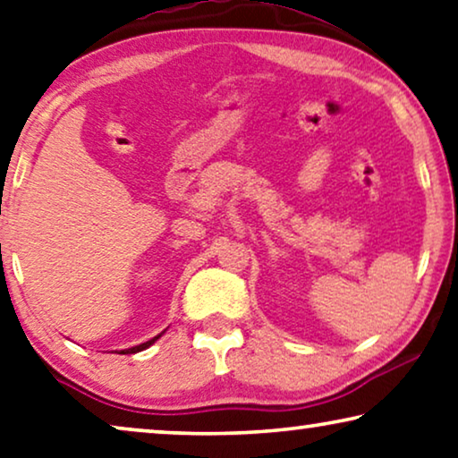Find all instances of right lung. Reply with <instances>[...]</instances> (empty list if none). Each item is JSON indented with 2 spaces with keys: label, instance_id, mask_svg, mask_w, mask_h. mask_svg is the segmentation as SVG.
Wrapping results in <instances>:
<instances>
[{
  "label": "right lung",
  "instance_id": "obj_1",
  "mask_svg": "<svg viewBox=\"0 0 458 458\" xmlns=\"http://www.w3.org/2000/svg\"><path fill=\"white\" fill-rule=\"evenodd\" d=\"M162 337V333L160 335H156L154 339H149V341H146V344H140V345H135V347H129V350H123V353H138V352H141V350H146V347H149L154 344L156 339H160Z\"/></svg>",
  "mask_w": 458,
  "mask_h": 458
}]
</instances>
